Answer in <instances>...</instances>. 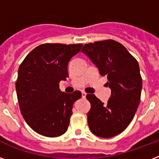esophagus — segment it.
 I'll list each match as a JSON object with an SVG mask.
<instances>
[{"label":"esophagus","mask_w":159,"mask_h":159,"mask_svg":"<svg viewBox=\"0 0 159 159\" xmlns=\"http://www.w3.org/2000/svg\"><path fill=\"white\" fill-rule=\"evenodd\" d=\"M82 98H86V97H87V93L85 92H82Z\"/></svg>","instance_id":"1"}]
</instances>
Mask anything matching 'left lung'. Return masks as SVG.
Segmentation results:
<instances>
[{
  "mask_svg": "<svg viewBox=\"0 0 159 159\" xmlns=\"http://www.w3.org/2000/svg\"><path fill=\"white\" fill-rule=\"evenodd\" d=\"M82 52L107 77L111 88L108 102L87 94L91 103L87 122L92 133L111 138L123 132L133 120L140 102L142 77L137 60L121 43L112 39L86 43Z\"/></svg>",
  "mask_w": 159,
  "mask_h": 159,
  "instance_id": "8db88e82",
  "label": "left lung"
}]
</instances>
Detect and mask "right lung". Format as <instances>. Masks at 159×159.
I'll return each instance as SVG.
<instances>
[{
	"instance_id": "1",
	"label": "right lung",
	"mask_w": 159,
	"mask_h": 159,
	"mask_svg": "<svg viewBox=\"0 0 159 159\" xmlns=\"http://www.w3.org/2000/svg\"><path fill=\"white\" fill-rule=\"evenodd\" d=\"M82 47V43H43L34 48L19 67L16 88L20 112L41 135L57 137L67 131L72 105L82 93L61 92L59 82L68 77V62Z\"/></svg>"
}]
</instances>
